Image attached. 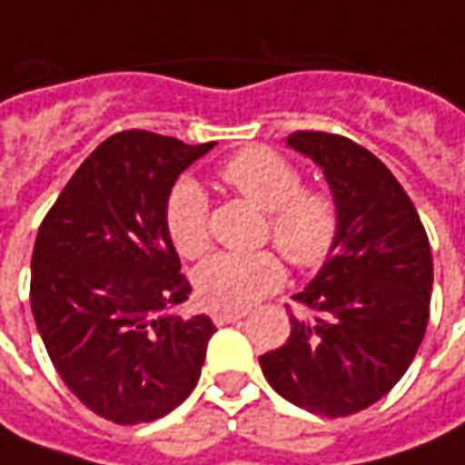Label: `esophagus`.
<instances>
[{
    "mask_svg": "<svg viewBox=\"0 0 465 465\" xmlns=\"http://www.w3.org/2000/svg\"><path fill=\"white\" fill-rule=\"evenodd\" d=\"M246 317V310H213L211 314V320L216 327H223V324H232V322H239Z\"/></svg>",
    "mask_w": 465,
    "mask_h": 465,
    "instance_id": "esophagus-1",
    "label": "esophagus"
}]
</instances>
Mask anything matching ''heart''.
Wrapping results in <instances>:
<instances>
[{"instance_id": "1", "label": "heart", "mask_w": 465, "mask_h": 465, "mask_svg": "<svg viewBox=\"0 0 465 465\" xmlns=\"http://www.w3.org/2000/svg\"><path fill=\"white\" fill-rule=\"evenodd\" d=\"M222 178L242 196L269 211V229L279 252L300 269L320 266L332 252L340 216L330 193L304 191L302 173L272 148H243L222 165ZM165 229L186 259L209 249V196L193 178H178L165 199ZM284 282L274 252H222L193 272V287L209 310H243Z\"/></svg>"}]
</instances>
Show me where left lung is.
<instances>
[{
  "instance_id": "1",
  "label": "left lung",
  "mask_w": 465,
  "mask_h": 465,
  "mask_svg": "<svg viewBox=\"0 0 465 465\" xmlns=\"http://www.w3.org/2000/svg\"><path fill=\"white\" fill-rule=\"evenodd\" d=\"M289 148L322 168L340 216L332 252L292 300L289 340L259 357L269 385L304 411L342 418L378 402L423 342L433 256L413 201L350 138L300 131Z\"/></svg>"
}]
</instances>
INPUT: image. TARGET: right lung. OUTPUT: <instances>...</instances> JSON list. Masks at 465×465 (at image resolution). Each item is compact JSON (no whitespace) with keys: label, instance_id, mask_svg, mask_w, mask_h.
I'll list each match as a JSON object with an SVG mask.
<instances>
[{"label":"right lung","instance_id":"add662e5","mask_svg":"<svg viewBox=\"0 0 465 465\" xmlns=\"http://www.w3.org/2000/svg\"><path fill=\"white\" fill-rule=\"evenodd\" d=\"M213 145L115 133L74 171L37 232L35 324L64 385L105 420L163 418L201 378L216 327L176 312L191 284L165 229V199Z\"/></svg>","mask_w":465,"mask_h":465}]
</instances>
